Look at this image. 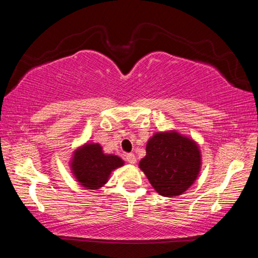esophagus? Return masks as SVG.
<instances>
[{
  "label": "esophagus",
  "mask_w": 258,
  "mask_h": 258,
  "mask_svg": "<svg viewBox=\"0 0 258 258\" xmlns=\"http://www.w3.org/2000/svg\"><path fill=\"white\" fill-rule=\"evenodd\" d=\"M125 159L130 164H135V163H137V157H135L134 154H127V155L125 156Z\"/></svg>",
  "instance_id": "1"
}]
</instances>
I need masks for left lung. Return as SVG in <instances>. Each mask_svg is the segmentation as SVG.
Returning <instances> with one entry per match:
<instances>
[{
    "label": "left lung",
    "instance_id": "8db88e82",
    "mask_svg": "<svg viewBox=\"0 0 258 258\" xmlns=\"http://www.w3.org/2000/svg\"><path fill=\"white\" fill-rule=\"evenodd\" d=\"M146 150L139 166L160 196H180L197 180L202 155L194 140L175 131L158 132L149 139Z\"/></svg>",
    "mask_w": 258,
    "mask_h": 258
}]
</instances>
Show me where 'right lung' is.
Here are the masks:
<instances>
[{"mask_svg": "<svg viewBox=\"0 0 258 258\" xmlns=\"http://www.w3.org/2000/svg\"><path fill=\"white\" fill-rule=\"evenodd\" d=\"M123 165L119 157L103 154L99 143H86L74 152L71 167L82 186L95 190L106 184L113 169Z\"/></svg>", "mask_w": 258, "mask_h": 258, "instance_id": "obj_1", "label": "right lung"}]
</instances>
